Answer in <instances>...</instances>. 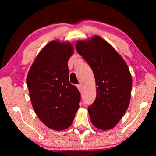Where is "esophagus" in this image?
Here are the masks:
<instances>
[{
	"mask_svg": "<svg viewBox=\"0 0 156 156\" xmlns=\"http://www.w3.org/2000/svg\"><path fill=\"white\" fill-rule=\"evenodd\" d=\"M76 87H77V88H78V89L79 90V91H80V92L83 91V88H82V86L80 85V84H78V85L76 86Z\"/></svg>",
	"mask_w": 156,
	"mask_h": 156,
	"instance_id": "1",
	"label": "esophagus"
}]
</instances>
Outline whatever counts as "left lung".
<instances>
[{"instance_id":"8db88e82","label":"left lung","mask_w":156,"mask_h":156,"mask_svg":"<svg viewBox=\"0 0 156 156\" xmlns=\"http://www.w3.org/2000/svg\"><path fill=\"white\" fill-rule=\"evenodd\" d=\"M76 49L93 70L96 98L88 108L91 123L100 130H109L119 122L131 99L132 78L122 57L106 41L94 36L78 41Z\"/></svg>"}]
</instances>
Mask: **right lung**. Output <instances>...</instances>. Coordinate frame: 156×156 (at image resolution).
Returning a JSON list of instances; mask_svg holds the SVG:
<instances>
[{
    "label": "right lung",
    "mask_w": 156,
    "mask_h": 156,
    "mask_svg": "<svg viewBox=\"0 0 156 156\" xmlns=\"http://www.w3.org/2000/svg\"><path fill=\"white\" fill-rule=\"evenodd\" d=\"M73 53L69 42L51 41L39 52L27 76L34 112L54 130L69 127L79 108L80 94L69 80L67 62Z\"/></svg>",
    "instance_id": "1"
}]
</instances>
